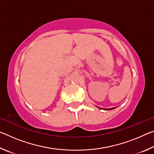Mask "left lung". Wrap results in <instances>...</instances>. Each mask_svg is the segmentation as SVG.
Instances as JSON below:
<instances>
[{
	"instance_id": "1",
	"label": "left lung",
	"mask_w": 154,
	"mask_h": 154,
	"mask_svg": "<svg viewBox=\"0 0 154 154\" xmlns=\"http://www.w3.org/2000/svg\"><path fill=\"white\" fill-rule=\"evenodd\" d=\"M99 109H104V110H111V109H115V108H110V109H103V108H100V107H98Z\"/></svg>"
}]
</instances>
